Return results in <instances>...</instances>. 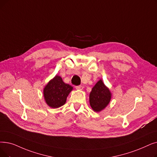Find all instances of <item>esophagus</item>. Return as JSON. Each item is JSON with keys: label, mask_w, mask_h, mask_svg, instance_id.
Returning <instances> with one entry per match:
<instances>
[{"label": "esophagus", "mask_w": 157, "mask_h": 157, "mask_svg": "<svg viewBox=\"0 0 157 157\" xmlns=\"http://www.w3.org/2000/svg\"><path fill=\"white\" fill-rule=\"evenodd\" d=\"M75 88H76V90H83V86H81V85L76 86H75Z\"/></svg>", "instance_id": "obj_1"}]
</instances>
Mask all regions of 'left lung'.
<instances>
[{"label":"left lung","instance_id":"left-lung-1","mask_svg":"<svg viewBox=\"0 0 157 157\" xmlns=\"http://www.w3.org/2000/svg\"><path fill=\"white\" fill-rule=\"evenodd\" d=\"M112 93L110 89L105 85L101 79L92 88L89 95L90 105L95 112H99L110 103L112 99Z\"/></svg>","mask_w":157,"mask_h":157}]
</instances>
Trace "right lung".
<instances>
[{"mask_svg":"<svg viewBox=\"0 0 157 157\" xmlns=\"http://www.w3.org/2000/svg\"><path fill=\"white\" fill-rule=\"evenodd\" d=\"M73 87L65 83L62 78L56 75L44 88V97L46 104L52 108H58L65 104L67 98Z\"/></svg>","mask_w":157,"mask_h":157,"instance_id":"right-lung-1","label":"right lung"}]
</instances>
